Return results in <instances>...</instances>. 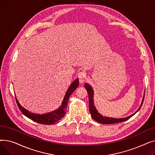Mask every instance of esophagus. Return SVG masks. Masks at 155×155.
Instances as JSON below:
<instances>
[{
  "label": "esophagus",
  "mask_w": 155,
  "mask_h": 155,
  "mask_svg": "<svg viewBox=\"0 0 155 155\" xmlns=\"http://www.w3.org/2000/svg\"><path fill=\"white\" fill-rule=\"evenodd\" d=\"M85 73L82 71H80L78 73V80H79V82L80 84H83L84 82V80H85Z\"/></svg>",
  "instance_id": "1"
}]
</instances>
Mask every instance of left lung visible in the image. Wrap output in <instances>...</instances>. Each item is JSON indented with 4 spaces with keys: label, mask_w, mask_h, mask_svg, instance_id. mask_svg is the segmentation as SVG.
I'll use <instances>...</instances> for the list:
<instances>
[{
    "label": "left lung",
    "mask_w": 155,
    "mask_h": 155,
    "mask_svg": "<svg viewBox=\"0 0 155 155\" xmlns=\"http://www.w3.org/2000/svg\"><path fill=\"white\" fill-rule=\"evenodd\" d=\"M85 88H86V90L88 92V101H89V110H90L91 114L92 117V118L96 120L97 122H98L99 123L101 124H114V123H120V122H123L126 121L129 118H131L133 116H134L135 114L140 109V108L142 106V104L144 101V96L143 98V101L141 102V104L140 105V108L137 109V110L132 114L131 116H130L129 117H125V118H120V119H115V118H112V117H103L98 111L97 110L95 105L94 103V91L92 88V87L88 85V84H85Z\"/></svg>",
    "instance_id": "8db88e82"
}]
</instances>
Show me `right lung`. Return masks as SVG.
<instances>
[{
  "mask_svg": "<svg viewBox=\"0 0 155 155\" xmlns=\"http://www.w3.org/2000/svg\"><path fill=\"white\" fill-rule=\"evenodd\" d=\"M78 78H77L75 81H73L72 84L70 85L66 94H65L64 99L61 103V105L58 109L46 114H34L29 112L28 110L21 106L15 97L16 102H17L19 109L22 112L23 114L28 117V118L31 119V120L35 121L36 123L39 124H43L46 125L53 124L54 123H58L59 120H61L64 116L65 114H66L67 107L70 97L72 94L73 91L78 87Z\"/></svg>",
  "mask_w": 155,
  "mask_h": 155,
  "instance_id": "add662e5",
  "label": "right lung"
}]
</instances>
